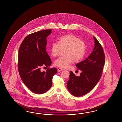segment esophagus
I'll use <instances>...</instances> for the list:
<instances>
[{
    "label": "esophagus",
    "instance_id": "34e87169",
    "mask_svg": "<svg viewBox=\"0 0 122 122\" xmlns=\"http://www.w3.org/2000/svg\"><path fill=\"white\" fill-rule=\"evenodd\" d=\"M63 70H64V69H63L59 68H58V72H60V71H63Z\"/></svg>",
    "mask_w": 122,
    "mask_h": 122
}]
</instances>
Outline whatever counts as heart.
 Returning a JSON list of instances; mask_svg holds the SVG:
<instances>
[{
	"instance_id": "b5f03b06",
	"label": "heart",
	"mask_w": 122,
	"mask_h": 122,
	"mask_svg": "<svg viewBox=\"0 0 122 122\" xmlns=\"http://www.w3.org/2000/svg\"><path fill=\"white\" fill-rule=\"evenodd\" d=\"M62 49H65L64 55L60 57L54 62L55 66L67 68L74 61L78 62L83 58L86 51L85 42L75 35L71 34L62 36L58 39V44L53 42L50 51L53 57H57Z\"/></svg>"
}]
</instances>
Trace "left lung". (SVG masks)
<instances>
[{"label": "left lung", "mask_w": 122, "mask_h": 122, "mask_svg": "<svg viewBox=\"0 0 122 122\" xmlns=\"http://www.w3.org/2000/svg\"><path fill=\"white\" fill-rule=\"evenodd\" d=\"M95 44L93 51L88 57L76 66L81 71L79 76L70 71L67 88L72 95L80 97L91 91L98 83L105 64L104 53L97 39L93 36Z\"/></svg>", "instance_id": "left-lung-1"}]
</instances>
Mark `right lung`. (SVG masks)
Returning a JSON list of instances; mask_svg holds the SVG:
<instances>
[{
    "label": "right lung",
    "instance_id": "obj_1",
    "mask_svg": "<svg viewBox=\"0 0 122 122\" xmlns=\"http://www.w3.org/2000/svg\"><path fill=\"white\" fill-rule=\"evenodd\" d=\"M52 30L37 31L27 36L19 49L18 67L24 84L33 92L45 93L52 85L53 76L57 73L56 68L41 71V67H49L52 61L46 51V37Z\"/></svg>",
    "mask_w": 122,
    "mask_h": 122
}]
</instances>
